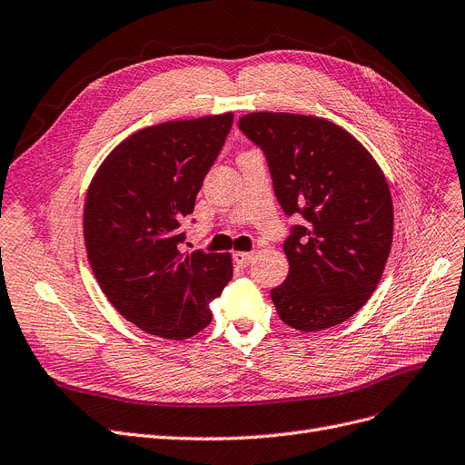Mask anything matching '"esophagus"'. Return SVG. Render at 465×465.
Instances as JSON below:
<instances>
[{
	"label": "esophagus",
	"instance_id": "34e87169",
	"mask_svg": "<svg viewBox=\"0 0 465 465\" xmlns=\"http://www.w3.org/2000/svg\"><path fill=\"white\" fill-rule=\"evenodd\" d=\"M251 261H252V252H245V251H235V252H233V262H235L237 266L245 268V266L251 264Z\"/></svg>",
	"mask_w": 465,
	"mask_h": 465
}]
</instances>
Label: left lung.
<instances>
[{
	"label": "left lung",
	"mask_w": 465,
	"mask_h": 465,
	"mask_svg": "<svg viewBox=\"0 0 465 465\" xmlns=\"http://www.w3.org/2000/svg\"><path fill=\"white\" fill-rule=\"evenodd\" d=\"M237 124L262 149L283 213L302 216L283 243L289 273L270 291L272 302L299 331L333 328L366 304L383 276L392 243L383 170L325 118L251 113Z\"/></svg>",
	"instance_id": "1"
}]
</instances>
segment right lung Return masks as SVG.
I'll return each instance as SVG.
<instances>
[{"instance_id": "add662e5", "label": "right lung", "mask_w": 465, "mask_h": 465, "mask_svg": "<svg viewBox=\"0 0 465 465\" xmlns=\"http://www.w3.org/2000/svg\"><path fill=\"white\" fill-rule=\"evenodd\" d=\"M232 124L223 113L143 128L109 153L90 183L84 242L94 276L116 311L151 335L199 333L233 276L228 252L180 247L182 220Z\"/></svg>"}]
</instances>
